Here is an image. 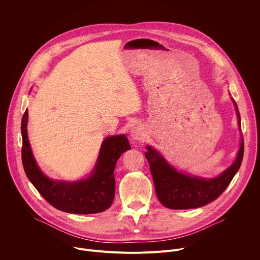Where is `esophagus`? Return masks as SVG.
<instances>
[{
  "instance_id": "esophagus-1",
  "label": "esophagus",
  "mask_w": 260,
  "mask_h": 260,
  "mask_svg": "<svg viewBox=\"0 0 260 260\" xmlns=\"http://www.w3.org/2000/svg\"><path fill=\"white\" fill-rule=\"evenodd\" d=\"M131 137L134 141H141L145 137V132L140 125H136L131 131Z\"/></svg>"
}]
</instances>
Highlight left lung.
I'll return each mask as SVG.
<instances>
[{
  "instance_id": "8db88e82",
  "label": "left lung",
  "mask_w": 260,
  "mask_h": 260,
  "mask_svg": "<svg viewBox=\"0 0 260 260\" xmlns=\"http://www.w3.org/2000/svg\"><path fill=\"white\" fill-rule=\"evenodd\" d=\"M234 104L241 127L239 109L235 101ZM147 150L145 156L149 162L156 196L159 202L169 209H194L215 201L228 188L241 167L244 155V140L242 137L241 146L235 162L220 176L212 179L193 177L180 173L170 166L152 147L147 146Z\"/></svg>"
}]
</instances>
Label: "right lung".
I'll return each instance as SVG.
<instances>
[{
	"instance_id": "obj_1",
	"label": "right lung",
	"mask_w": 260,
	"mask_h": 260,
	"mask_svg": "<svg viewBox=\"0 0 260 260\" xmlns=\"http://www.w3.org/2000/svg\"><path fill=\"white\" fill-rule=\"evenodd\" d=\"M27 110L21 119V159L24 172L39 193L57 210L73 214H93L107 210L115 196L114 169L120 155L131 149L125 135L104 140L92 174L76 182L53 181L37 165L27 139Z\"/></svg>"
}]
</instances>
